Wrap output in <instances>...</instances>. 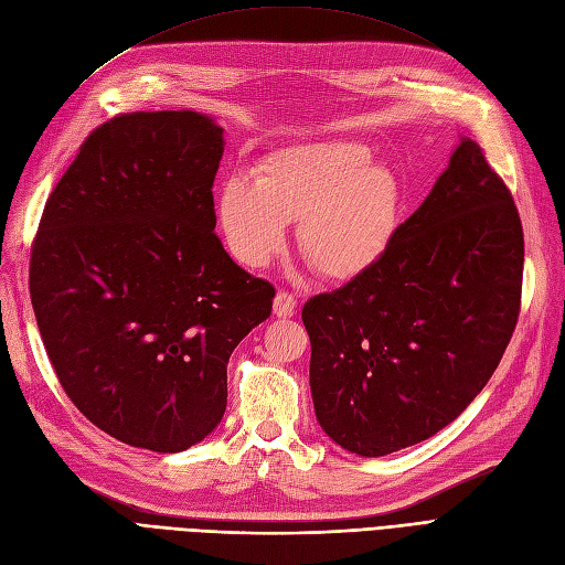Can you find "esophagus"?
Returning a JSON list of instances; mask_svg holds the SVG:
<instances>
[{
  "mask_svg": "<svg viewBox=\"0 0 565 565\" xmlns=\"http://www.w3.org/2000/svg\"><path fill=\"white\" fill-rule=\"evenodd\" d=\"M273 313H276L278 318H292L297 313V297L280 289L276 299H273Z\"/></svg>",
  "mask_w": 565,
  "mask_h": 565,
  "instance_id": "34e87169",
  "label": "esophagus"
}]
</instances>
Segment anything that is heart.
I'll return each instance as SVG.
<instances>
[{
    "mask_svg": "<svg viewBox=\"0 0 565 565\" xmlns=\"http://www.w3.org/2000/svg\"><path fill=\"white\" fill-rule=\"evenodd\" d=\"M299 218L297 245L322 278L347 282L377 266L403 224V191L365 143L328 139L268 152L252 179L228 177L216 221L228 252L247 268H266Z\"/></svg>",
    "mask_w": 565,
    "mask_h": 565,
    "instance_id": "1",
    "label": "heart"
}]
</instances>
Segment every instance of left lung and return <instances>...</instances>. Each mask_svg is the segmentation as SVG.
Masks as SVG:
<instances>
[{"label": "left lung", "mask_w": 565, "mask_h": 565, "mask_svg": "<svg viewBox=\"0 0 565 565\" xmlns=\"http://www.w3.org/2000/svg\"><path fill=\"white\" fill-rule=\"evenodd\" d=\"M521 285L514 198L483 148L461 139L384 259L303 303L322 431L363 457L438 434L500 365Z\"/></svg>", "instance_id": "obj_1"}]
</instances>
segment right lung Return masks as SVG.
I'll use <instances>...</instances> for the list:
<instances>
[{"instance_id":"obj_1","label":"right lung","mask_w":565,"mask_h":565,"mask_svg":"<svg viewBox=\"0 0 565 565\" xmlns=\"http://www.w3.org/2000/svg\"><path fill=\"white\" fill-rule=\"evenodd\" d=\"M224 129L193 110L96 127L51 191L30 252V299L56 377L100 431L152 452L210 436L233 349L276 287L214 233Z\"/></svg>"}]
</instances>
